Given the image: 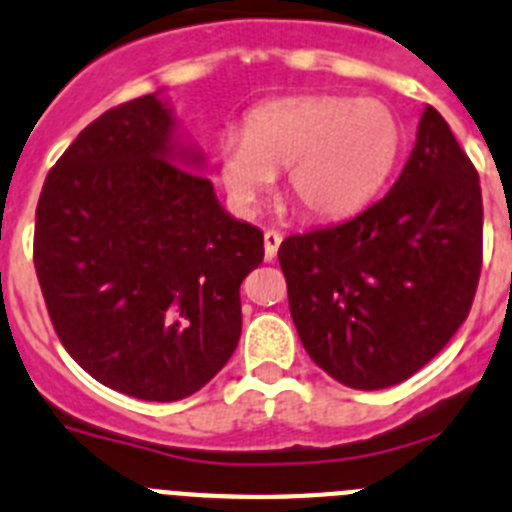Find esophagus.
<instances>
[{"label":"esophagus","instance_id":"obj_1","mask_svg":"<svg viewBox=\"0 0 512 512\" xmlns=\"http://www.w3.org/2000/svg\"><path fill=\"white\" fill-rule=\"evenodd\" d=\"M265 260H275L278 257V250H280V242H283V237H280L278 232H265Z\"/></svg>","mask_w":512,"mask_h":512}]
</instances>
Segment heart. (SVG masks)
Instances as JSON below:
<instances>
[{
  "mask_svg": "<svg viewBox=\"0 0 512 512\" xmlns=\"http://www.w3.org/2000/svg\"><path fill=\"white\" fill-rule=\"evenodd\" d=\"M403 130L377 99L296 96L247 114L216 142V176L239 214H255L285 168V191L316 222L365 209L398 163Z\"/></svg>",
  "mask_w": 512,
  "mask_h": 512,
  "instance_id": "1",
  "label": "heart"
}]
</instances>
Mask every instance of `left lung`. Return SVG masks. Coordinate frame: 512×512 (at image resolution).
I'll return each mask as SVG.
<instances>
[{
  "label": "left lung",
  "instance_id": "8db88e82",
  "mask_svg": "<svg viewBox=\"0 0 512 512\" xmlns=\"http://www.w3.org/2000/svg\"><path fill=\"white\" fill-rule=\"evenodd\" d=\"M308 357L354 390L398 385L457 334L482 265V191L446 119L426 107L411 158L377 204L278 250Z\"/></svg>",
  "mask_w": 512,
  "mask_h": 512
}]
</instances>
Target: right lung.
Here are the masks:
<instances>
[{"label": "right lung", "mask_w": 512, "mask_h": 512, "mask_svg": "<svg viewBox=\"0 0 512 512\" xmlns=\"http://www.w3.org/2000/svg\"><path fill=\"white\" fill-rule=\"evenodd\" d=\"M160 91L101 114L45 178L35 273L55 334L107 388L173 403L242 334L239 285L262 232L219 204Z\"/></svg>", "instance_id": "obj_1"}]
</instances>
